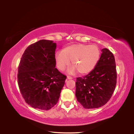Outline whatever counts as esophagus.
<instances>
[{
	"instance_id": "34e87169",
	"label": "esophagus",
	"mask_w": 134,
	"mask_h": 134,
	"mask_svg": "<svg viewBox=\"0 0 134 134\" xmlns=\"http://www.w3.org/2000/svg\"><path fill=\"white\" fill-rule=\"evenodd\" d=\"M67 79H68V80H70V79H72V77H70V76H67Z\"/></svg>"
}]
</instances>
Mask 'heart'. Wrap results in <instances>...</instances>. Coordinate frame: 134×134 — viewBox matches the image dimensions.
Segmentation results:
<instances>
[{"instance_id": "heart-1", "label": "heart", "mask_w": 134, "mask_h": 134, "mask_svg": "<svg viewBox=\"0 0 134 134\" xmlns=\"http://www.w3.org/2000/svg\"><path fill=\"white\" fill-rule=\"evenodd\" d=\"M100 57V50L96 45L73 44L55 54L57 66L64 70L72 61L73 67L69 72L72 73L76 69L79 73L85 74L92 71L96 66Z\"/></svg>"}]
</instances>
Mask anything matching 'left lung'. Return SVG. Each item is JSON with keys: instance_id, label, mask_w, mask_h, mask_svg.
<instances>
[{"instance_id": "8db88e82", "label": "left lung", "mask_w": 134, "mask_h": 134, "mask_svg": "<svg viewBox=\"0 0 134 134\" xmlns=\"http://www.w3.org/2000/svg\"><path fill=\"white\" fill-rule=\"evenodd\" d=\"M102 52L94 69L86 76L76 79V98L85 109L105 105L116 87L117 74L114 55L107 48H103Z\"/></svg>"}]
</instances>
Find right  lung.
Returning <instances> with one entry per match:
<instances>
[{
    "label": "right lung",
    "mask_w": 134,
    "mask_h": 134,
    "mask_svg": "<svg viewBox=\"0 0 134 134\" xmlns=\"http://www.w3.org/2000/svg\"><path fill=\"white\" fill-rule=\"evenodd\" d=\"M56 43L41 40L27 47L18 67L19 88L29 105L48 110L58 102L66 76L55 68Z\"/></svg>",
    "instance_id": "1"
}]
</instances>
